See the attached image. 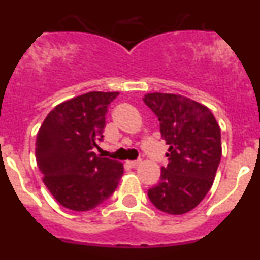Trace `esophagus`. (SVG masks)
<instances>
[{"label":"esophagus","mask_w":260,"mask_h":260,"mask_svg":"<svg viewBox=\"0 0 260 260\" xmlns=\"http://www.w3.org/2000/svg\"><path fill=\"white\" fill-rule=\"evenodd\" d=\"M141 160H134V161H127V164L130 165V167L132 168H137V167H139V165H141Z\"/></svg>","instance_id":"obj_1"}]
</instances>
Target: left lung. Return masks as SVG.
I'll return each mask as SVG.
<instances>
[{"label":"left lung","mask_w":260,"mask_h":260,"mask_svg":"<svg viewBox=\"0 0 260 260\" xmlns=\"http://www.w3.org/2000/svg\"><path fill=\"white\" fill-rule=\"evenodd\" d=\"M143 100L158 117L169 146V162L161 169L160 182L148 190V198L162 212L183 215L212 187L221 160L220 126L206 105L183 95L153 92Z\"/></svg>","instance_id":"obj_1"}]
</instances>
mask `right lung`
Segmentation results:
<instances>
[{
	"label": "right lung",
	"mask_w": 260,
	"mask_h": 260,
	"mask_svg": "<svg viewBox=\"0 0 260 260\" xmlns=\"http://www.w3.org/2000/svg\"><path fill=\"white\" fill-rule=\"evenodd\" d=\"M118 95L92 91L69 99L53 108L39 128L35 153L43 181L65 208L92 210L118 186L122 162L93 152L104 138L108 105Z\"/></svg>",
	"instance_id": "add662e5"
}]
</instances>
